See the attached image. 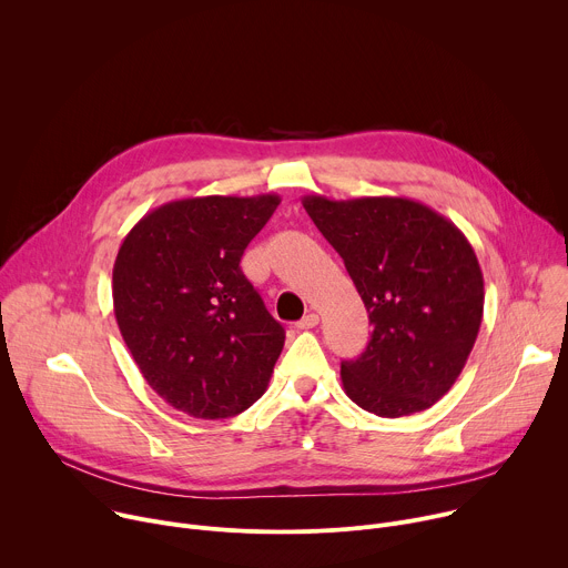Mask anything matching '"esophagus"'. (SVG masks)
Wrapping results in <instances>:
<instances>
[{
    "label": "esophagus",
    "mask_w": 568,
    "mask_h": 568,
    "mask_svg": "<svg viewBox=\"0 0 568 568\" xmlns=\"http://www.w3.org/2000/svg\"><path fill=\"white\" fill-rule=\"evenodd\" d=\"M314 326H318V314H314V312H310V314H305L301 321H296V328H298V331H310V328H314Z\"/></svg>",
    "instance_id": "esophagus-1"
}]
</instances>
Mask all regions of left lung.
Instances as JSON below:
<instances>
[{
	"label": "left lung",
	"instance_id": "left-lung-1",
	"mask_svg": "<svg viewBox=\"0 0 568 568\" xmlns=\"http://www.w3.org/2000/svg\"><path fill=\"white\" fill-rule=\"evenodd\" d=\"M303 206L368 310L366 351L342 362L346 395L382 418L429 409L460 375L483 318V274L463 231L407 197L328 200Z\"/></svg>",
	"mask_w": 568,
	"mask_h": 568
}]
</instances>
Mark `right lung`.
<instances>
[{"label": "right lung", "mask_w": 568, "mask_h": 568, "mask_svg": "<svg viewBox=\"0 0 568 568\" xmlns=\"http://www.w3.org/2000/svg\"><path fill=\"white\" fill-rule=\"evenodd\" d=\"M278 195L161 204L121 242L114 316L150 388L191 418L237 416L265 393L285 331L240 270Z\"/></svg>", "instance_id": "right-lung-1"}]
</instances>
